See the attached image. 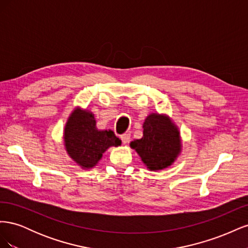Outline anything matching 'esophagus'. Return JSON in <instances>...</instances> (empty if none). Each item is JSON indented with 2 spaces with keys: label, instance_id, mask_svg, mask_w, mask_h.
Segmentation results:
<instances>
[{
  "label": "esophagus",
  "instance_id": "obj_1",
  "mask_svg": "<svg viewBox=\"0 0 248 248\" xmlns=\"http://www.w3.org/2000/svg\"><path fill=\"white\" fill-rule=\"evenodd\" d=\"M129 140H130V133H124L121 136V140L124 145L127 144V142L129 141Z\"/></svg>",
  "mask_w": 248,
  "mask_h": 248
}]
</instances>
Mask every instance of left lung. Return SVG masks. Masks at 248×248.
I'll use <instances>...</instances> for the list:
<instances>
[{"label": "left lung", "instance_id": "8db88e82", "mask_svg": "<svg viewBox=\"0 0 248 248\" xmlns=\"http://www.w3.org/2000/svg\"><path fill=\"white\" fill-rule=\"evenodd\" d=\"M142 138L130 142L150 170L167 169L181 152L178 127L166 115L150 114L142 124Z\"/></svg>", "mask_w": 248, "mask_h": 248}]
</instances>
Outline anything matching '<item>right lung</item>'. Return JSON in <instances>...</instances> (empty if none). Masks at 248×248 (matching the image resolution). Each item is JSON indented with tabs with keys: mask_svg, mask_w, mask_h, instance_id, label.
Returning <instances> with one entry per match:
<instances>
[{
	"mask_svg": "<svg viewBox=\"0 0 248 248\" xmlns=\"http://www.w3.org/2000/svg\"><path fill=\"white\" fill-rule=\"evenodd\" d=\"M64 145L71 158L82 169H92L109 147L121 145L111 130H99L91 111L76 108L64 129Z\"/></svg>",
	"mask_w": 248,
	"mask_h": 248,
	"instance_id": "1",
	"label": "right lung"
}]
</instances>
